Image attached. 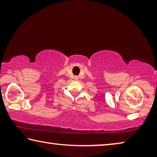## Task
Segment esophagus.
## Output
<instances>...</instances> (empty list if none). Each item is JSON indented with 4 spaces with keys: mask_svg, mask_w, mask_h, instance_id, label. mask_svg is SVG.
<instances>
[{
    "mask_svg": "<svg viewBox=\"0 0 157 157\" xmlns=\"http://www.w3.org/2000/svg\"><path fill=\"white\" fill-rule=\"evenodd\" d=\"M78 77H75V80H78Z\"/></svg>",
    "mask_w": 157,
    "mask_h": 157,
    "instance_id": "1",
    "label": "esophagus"
}]
</instances>
